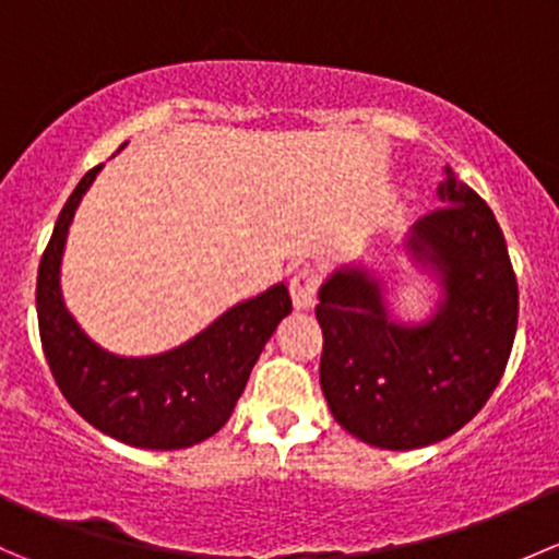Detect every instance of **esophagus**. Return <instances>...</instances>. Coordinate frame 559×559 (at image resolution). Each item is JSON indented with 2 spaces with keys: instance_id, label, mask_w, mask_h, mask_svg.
<instances>
[{
  "instance_id": "34e87169",
  "label": "esophagus",
  "mask_w": 559,
  "mask_h": 559,
  "mask_svg": "<svg viewBox=\"0 0 559 559\" xmlns=\"http://www.w3.org/2000/svg\"><path fill=\"white\" fill-rule=\"evenodd\" d=\"M292 302H295L297 311H308L316 306V292H319V275L311 267H302L292 275L289 281Z\"/></svg>"
}]
</instances>
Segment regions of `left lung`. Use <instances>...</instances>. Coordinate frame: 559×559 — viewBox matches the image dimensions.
Wrapping results in <instances>:
<instances>
[{"mask_svg": "<svg viewBox=\"0 0 559 559\" xmlns=\"http://www.w3.org/2000/svg\"><path fill=\"white\" fill-rule=\"evenodd\" d=\"M447 207L414 224L411 259L436 273L441 302L421 324L389 313L384 284L337 267L319 289V381L343 430L392 452L430 447L465 427L503 379L520 316L509 248L487 202L447 167Z\"/></svg>", "mask_w": 559, "mask_h": 559, "instance_id": "1", "label": "left lung"}]
</instances>
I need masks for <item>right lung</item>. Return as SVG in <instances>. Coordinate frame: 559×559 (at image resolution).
Instances as JSON below:
<instances>
[{"label": "right lung", "mask_w": 559, "mask_h": 559, "mask_svg": "<svg viewBox=\"0 0 559 559\" xmlns=\"http://www.w3.org/2000/svg\"><path fill=\"white\" fill-rule=\"evenodd\" d=\"M103 165L88 170L61 207L39 259V341L67 403L105 436L138 449H186L222 430L243 394L251 368L292 297L284 284L238 302L200 335L154 357H118L78 326L61 297V253L72 216Z\"/></svg>", "instance_id": "1"}]
</instances>
